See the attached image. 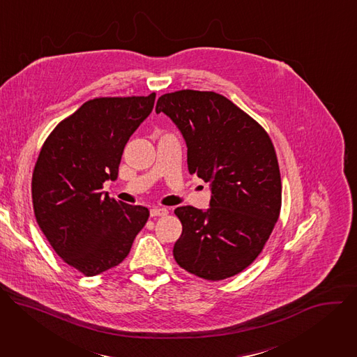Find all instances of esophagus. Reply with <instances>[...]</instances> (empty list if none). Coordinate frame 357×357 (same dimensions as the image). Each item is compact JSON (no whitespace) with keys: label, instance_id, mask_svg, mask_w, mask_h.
Returning a JSON list of instances; mask_svg holds the SVG:
<instances>
[{"label":"esophagus","instance_id":"1","mask_svg":"<svg viewBox=\"0 0 357 357\" xmlns=\"http://www.w3.org/2000/svg\"><path fill=\"white\" fill-rule=\"evenodd\" d=\"M149 215H151L152 218L167 216V215H168V209H167V208H158V206H155V208H152V209L149 211Z\"/></svg>","mask_w":357,"mask_h":357}]
</instances>
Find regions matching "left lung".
Listing matches in <instances>:
<instances>
[{"label":"left lung","mask_w":357,"mask_h":357,"mask_svg":"<svg viewBox=\"0 0 357 357\" xmlns=\"http://www.w3.org/2000/svg\"><path fill=\"white\" fill-rule=\"evenodd\" d=\"M182 132L188 169L211 182V208L181 206L176 263L220 281L247 268L263 251L281 209V176L267 131L215 91L179 90L157 101Z\"/></svg>","instance_id":"8db88e82"}]
</instances>
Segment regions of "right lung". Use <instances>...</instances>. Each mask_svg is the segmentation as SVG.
<instances>
[{
  "instance_id": "right-lung-1",
  "label": "right lung",
  "mask_w": 357,
  "mask_h": 357,
  "mask_svg": "<svg viewBox=\"0 0 357 357\" xmlns=\"http://www.w3.org/2000/svg\"><path fill=\"white\" fill-rule=\"evenodd\" d=\"M155 93L86 101L49 134L32 174L36 222L58 256L87 277L119 266L149 211L110 199L124 146L154 109Z\"/></svg>"
}]
</instances>
